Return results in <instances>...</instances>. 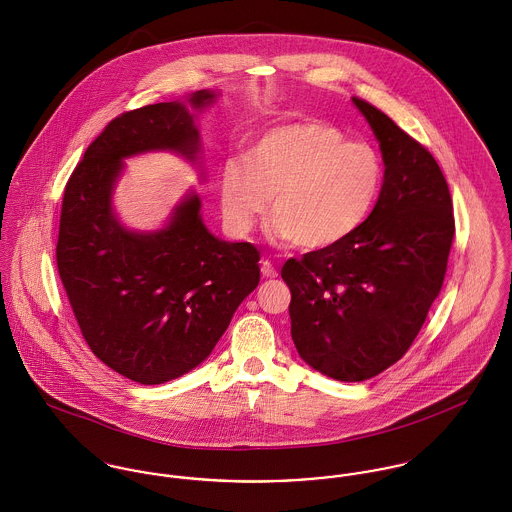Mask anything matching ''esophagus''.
Masks as SVG:
<instances>
[{"label":"esophagus","mask_w":512,"mask_h":512,"mask_svg":"<svg viewBox=\"0 0 512 512\" xmlns=\"http://www.w3.org/2000/svg\"><path fill=\"white\" fill-rule=\"evenodd\" d=\"M260 270H262V276L264 278H276L278 276V270L274 268V264L270 262V260H262V266H260Z\"/></svg>","instance_id":"34e87169"}]
</instances>
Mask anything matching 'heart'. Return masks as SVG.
I'll use <instances>...</instances> for the list:
<instances>
[{
  "mask_svg": "<svg viewBox=\"0 0 512 512\" xmlns=\"http://www.w3.org/2000/svg\"><path fill=\"white\" fill-rule=\"evenodd\" d=\"M219 171L220 211L236 236L250 234L270 211L274 232L301 250H327L370 217L384 185L380 153L347 142L331 124L309 120L268 130Z\"/></svg>",
  "mask_w": 512,
  "mask_h": 512,
  "instance_id": "b5f03b06",
  "label": "heart"
}]
</instances>
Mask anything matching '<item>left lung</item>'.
<instances>
[{"label": "left lung", "instance_id": "obj_1", "mask_svg": "<svg viewBox=\"0 0 512 512\" xmlns=\"http://www.w3.org/2000/svg\"><path fill=\"white\" fill-rule=\"evenodd\" d=\"M353 102L386 165L378 201L353 236L282 268L299 357L343 382L372 378L406 355L443 286L455 234L434 155L376 106Z\"/></svg>", "mask_w": 512, "mask_h": 512}]
</instances>
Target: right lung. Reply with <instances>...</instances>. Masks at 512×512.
<instances>
[{"instance_id": "1", "label": "right lung", "mask_w": 512, "mask_h": 512, "mask_svg": "<svg viewBox=\"0 0 512 512\" xmlns=\"http://www.w3.org/2000/svg\"><path fill=\"white\" fill-rule=\"evenodd\" d=\"M195 92V108L211 104ZM173 149L189 159L199 132L181 102H159L114 118L86 147L67 181L57 268L80 333L112 370L161 384L201 365L236 307L260 282V252L250 242L215 238L189 195L159 232L126 230L110 197L122 159Z\"/></svg>"}]
</instances>
